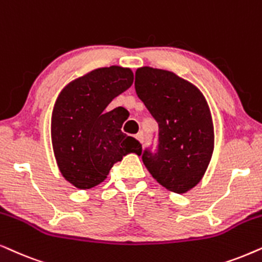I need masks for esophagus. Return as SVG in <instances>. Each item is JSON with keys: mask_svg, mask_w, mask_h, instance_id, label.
<instances>
[{"mask_svg": "<svg viewBox=\"0 0 262 262\" xmlns=\"http://www.w3.org/2000/svg\"><path fill=\"white\" fill-rule=\"evenodd\" d=\"M135 138H137V140L140 142V144H144V140H145V135L142 133H138L135 135Z\"/></svg>", "mask_w": 262, "mask_h": 262, "instance_id": "obj_1", "label": "esophagus"}]
</instances>
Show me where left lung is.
<instances>
[{
	"instance_id": "left-lung-1",
	"label": "left lung",
	"mask_w": 262,
	"mask_h": 262,
	"mask_svg": "<svg viewBox=\"0 0 262 262\" xmlns=\"http://www.w3.org/2000/svg\"><path fill=\"white\" fill-rule=\"evenodd\" d=\"M135 90L159 127L158 151H145L142 162L167 190L187 193L202 180L214 148L207 100L194 83L152 67L137 69Z\"/></svg>"
}]
</instances>
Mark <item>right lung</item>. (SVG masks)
Listing matches in <instances>:
<instances>
[{
	"label": "right lung",
	"mask_w": 262,
	"mask_h": 262,
	"mask_svg": "<svg viewBox=\"0 0 262 262\" xmlns=\"http://www.w3.org/2000/svg\"><path fill=\"white\" fill-rule=\"evenodd\" d=\"M134 74L120 66L93 69L63 87L51 115V142L62 176L78 189L102 183L128 153L141 155L140 142L122 133L115 97L132 86Z\"/></svg>",
	"instance_id": "right-lung-1"
}]
</instances>
